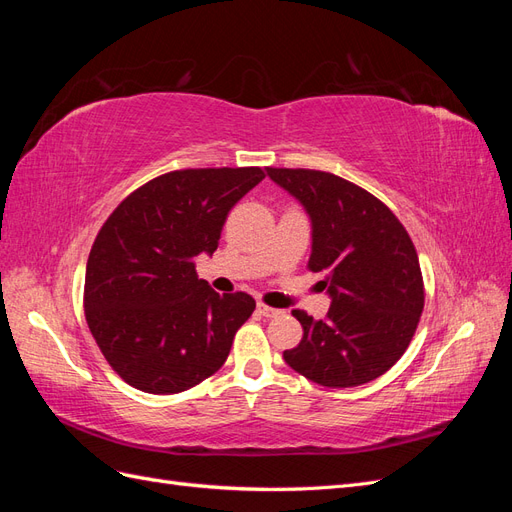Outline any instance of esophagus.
<instances>
[{
    "instance_id": "obj_1",
    "label": "esophagus",
    "mask_w": 512,
    "mask_h": 512,
    "mask_svg": "<svg viewBox=\"0 0 512 512\" xmlns=\"http://www.w3.org/2000/svg\"><path fill=\"white\" fill-rule=\"evenodd\" d=\"M258 314L265 316V318H275V316L282 314V309H275V307H269L265 303H258Z\"/></svg>"
}]
</instances>
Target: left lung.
<instances>
[{
  "mask_svg": "<svg viewBox=\"0 0 512 512\" xmlns=\"http://www.w3.org/2000/svg\"><path fill=\"white\" fill-rule=\"evenodd\" d=\"M312 220L309 271L327 273L329 314L301 309L303 339L284 352L301 376L329 389H350L389 371L412 342L425 305L414 243L395 213L342 177L309 168H267Z\"/></svg>",
  "mask_w": 512,
  "mask_h": 512,
  "instance_id": "obj_1",
  "label": "left lung"
}]
</instances>
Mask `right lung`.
<instances>
[{
	"label": "right lung",
	"mask_w": 512,
	"mask_h": 512,
	"mask_svg": "<svg viewBox=\"0 0 512 512\" xmlns=\"http://www.w3.org/2000/svg\"><path fill=\"white\" fill-rule=\"evenodd\" d=\"M265 179L258 166L185 168L123 198L89 252L85 318L98 348L138 391L173 395L213 376L256 301L198 280L228 211Z\"/></svg>",
	"instance_id": "1"
}]
</instances>
